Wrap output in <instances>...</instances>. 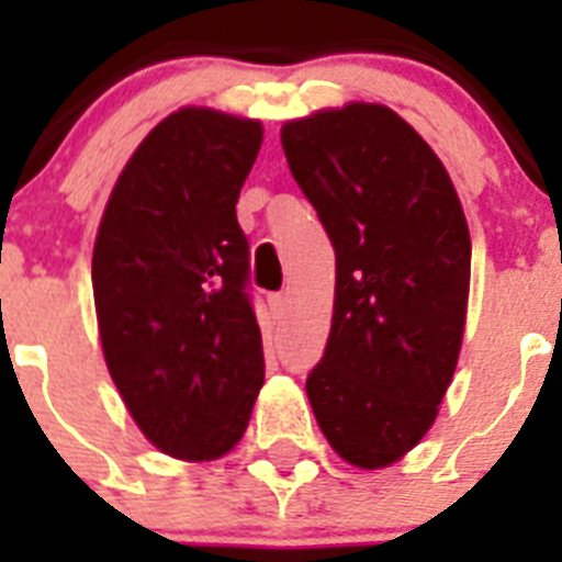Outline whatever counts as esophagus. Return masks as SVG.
I'll return each mask as SVG.
<instances>
[{
    "instance_id": "1",
    "label": "esophagus",
    "mask_w": 562,
    "mask_h": 562,
    "mask_svg": "<svg viewBox=\"0 0 562 562\" xmlns=\"http://www.w3.org/2000/svg\"><path fill=\"white\" fill-rule=\"evenodd\" d=\"M267 304H270L272 315L281 317L286 312V295L284 292H272V295H267Z\"/></svg>"
}]
</instances>
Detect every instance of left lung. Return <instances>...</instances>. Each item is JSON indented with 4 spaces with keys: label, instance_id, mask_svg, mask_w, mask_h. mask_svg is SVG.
<instances>
[{
    "label": "left lung",
    "instance_id": "8db88e82",
    "mask_svg": "<svg viewBox=\"0 0 562 562\" xmlns=\"http://www.w3.org/2000/svg\"><path fill=\"white\" fill-rule=\"evenodd\" d=\"M281 146L337 267L306 394L335 453L380 470L419 445L453 380L470 292L464 211L434 148L382 103L284 123Z\"/></svg>",
    "mask_w": 562,
    "mask_h": 562
}]
</instances>
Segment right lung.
<instances>
[{
    "label": "right lung",
    "instance_id": "obj_1",
    "mask_svg": "<svg viewBox=\"0 0 562 562\" xmlns=\"http://www.w3.org/2000/svg\"><path fill=\"white\" fill-rule=\"evenodd\" d=\"M261 123L186 106L121 171L92 252L98 331L114 385L154 448L211 461L247 430L265 385L250 245L236 202Z\"/></svg>",
    "mask_w": 562,
    "mask_h": 562
}]
</instances>
